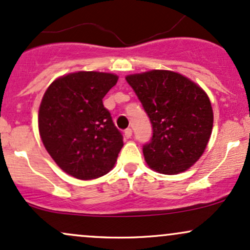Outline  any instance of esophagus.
<instances>
[{
  "label": "esophagus",
  "mask_w": 250,
  "mask_h": 250,
  "mask_svg": "<svg viewBox=\"0 0 250 250\" xmlns=\"http://www.w3.org/2000/svg\"><path fill=\"white\" fill-rule=\"evenodd\" d=\"M131 135H133V130H131L130 128L125 129V139H130Z\"/></svg>",
  "instance_id": "1"
}]
</instances>
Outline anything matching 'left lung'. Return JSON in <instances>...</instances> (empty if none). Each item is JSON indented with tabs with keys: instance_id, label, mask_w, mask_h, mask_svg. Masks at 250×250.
<instances>
[{
	"instance_id": "8db88e82",
	"label": "left lung",
	"mask_w": 250,
	"mask_h": 250,
	"mask_svg": "<svg viewBox=\"0 0 250 250\" xmlns=\"http://www.w3.org/2000/svg\"><path fill=\"white\" fill-rule=\"evenodd\" d=\"M151 125L143 146L146 162L159 173L174 175L190 168L203 154L213 129V109L196 83L170 70H150L125 77Z\"/></svg>"
}]
</instances>
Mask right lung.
<instances>
[{
  "instance_id": "add662e5",
  "label": "right lung",
  "mask_w": 250,
  "mask_h": 250,
  "mask_svg": "<svg viewBox=\"0 0 250 250\" xmlns=\"http://www.w3.org/2000/svg\"><path fill=\"white\" fill-rule=\"evenodd\" d=\"M119 77L77 71L59 77L45 90L39 110L43 145L56 165L79 180L107 174L123 147L102 99Z\"/></svg>"
}]
</instances>
